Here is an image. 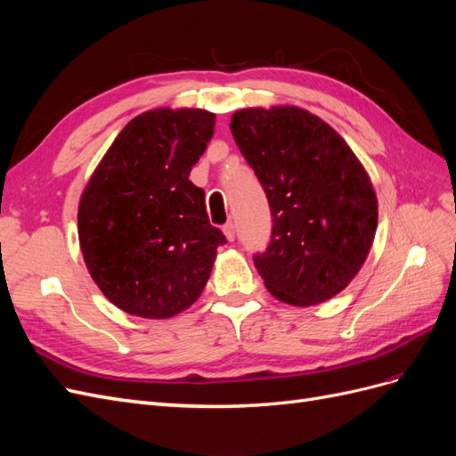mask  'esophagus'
I'll list each match as a JSON object with an SVG mask.
<instances>
[{
    "mask_svg": "<svg viewBox=\"0 0 456 456\" xmlns=\"http://www.w3.org/2000/svg\"><path fill=\"white\" fill-rule=\"evenodd\" d=\"M223 232H224V236H226L228 241L236 240V226H233L232 223H226V224L223 226Z\"/></svg>",
    "mask_w": 456,
    "mask_h": 456,
    "instance_id": "1",
    "label": "esophagus"
}]
</instances>
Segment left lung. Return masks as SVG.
Returning a JSON list of instances; mask_svg holds the SVG:
<instances>
[{
  "label": "left lung",
  "instance_id": "8db88e82",
  "mask_svg": "<svg viewBox=\"0 0 456 456\" xmlns=\"http://www.w3.org/2000/svg\"><path fill=\"white\" fill-rule=\"evenodd\" d=\"M230 129L266 191L272 240L255 266L285 305L338 295L362 270L375 240V188L342 136L298 106L243 108Z\"/></svg>",
  "mask_w": 456,
  "mask_h": 456
}]
</instances>
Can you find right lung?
<instances>
[{
	"label": "right lung",
	"mask_w": 456,
	"mask_h": 456,
	"mask_svg": "<svg viewBox=\"0 0 456 456\" xmlns=\"http://www.w3.org/2000/svg\"><path fill=\"white\" fill-rule=\"evenodd\" d=\"M215 114L156 108L133 118L91 175L77 236L93 281L119 310L167 320L200 298L224 233L188 181Z\"/></svg>",
	"instance_id": "1"
}]
</instances>
